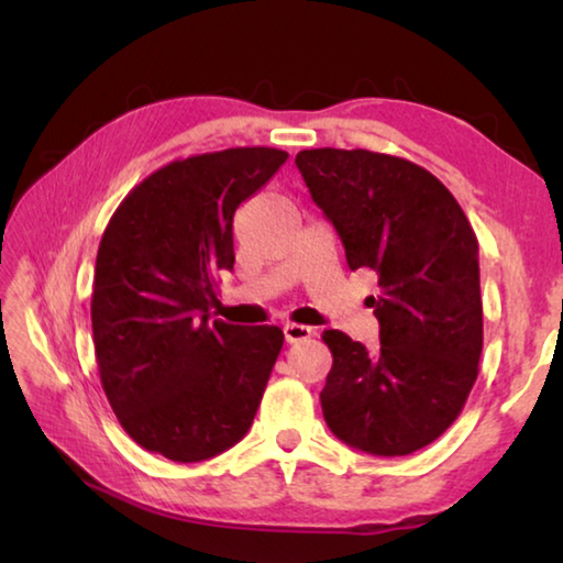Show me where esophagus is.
Instances as JSON below:
<instances>
[{
  "label": "esophagus",
  "mask_w": 563,
  "mask_h": 563,
  "mask_svg": "<svg viewBox=\"0 0 563 563\" xmlns=\"http://www.w3.org/2000/svg\"><path fill=\"white\" fill-rule=\"evenodd\" d=\"M283 335L285 342H302V340H310L312 338V328L308 325H298V322H285L283 325Z\"/></svg>",
  "instance_id": "esophagus-1"
}]
</instances>
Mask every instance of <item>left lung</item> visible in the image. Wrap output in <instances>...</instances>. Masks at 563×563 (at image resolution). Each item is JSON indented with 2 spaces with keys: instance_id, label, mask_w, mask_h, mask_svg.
<instances>
[{
  "instance_id": "8db88e82",
  "label": "left lung",
  "mask_w": 563,
  "mask_h": 563,
  "mask_svg": "<svg viewBox=\"0 0 563 563\" xmlns=\"http://www.w3.org/2000/svg\"><path fill=\"white\" fill-rule=\"evenodd\" d=\"M335 225L350 271H373L379 347L325 330L332 369L320 393L330 432L360 452L405 456L462 412L479 375V245L460 203L412 161L355 148L295 156Z\"/></svg>"
}]
</instances>
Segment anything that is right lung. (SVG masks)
<instances>
[{
	"instance_id": "add662e5",
	"label": "right lung",
	"mask_w": 563,
	"mask_h": 563,
	"mask_svg": "<svg viewBox=\"0 0 563 563\" xmlns=\"http://www.w3.org/2000/svg\"><path fill=\"white\" fill-rule=\"evenodd\" d=\"M285 158L251 146L174 161L141 180L103 231L91 295L103 393L131 440L170 462L241 442L280 355V328L208 318L216 275L235 263V208Z\"/></svg>"
}]
</instances>
